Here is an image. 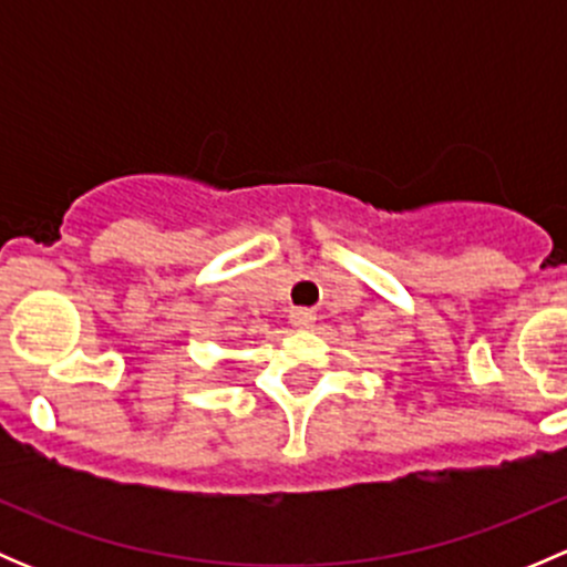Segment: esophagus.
Wrapping results in <instances>:
<instances>
[{"instance_id": "1", "label": "esophagus", "mask_w": 567, "mask_h": 567, "mask_svg": "<svg viewBox=\"0 0 567 567\" xmlns=\"http://www.w3.org/2000/svg\"><path fill=\"white\" fill-rule=\"evenodd\" d=\"M288 318L296 329H310V326L316 323V312L307 310V307H296V310H290Z\"/></svg>"}]
</instances>
